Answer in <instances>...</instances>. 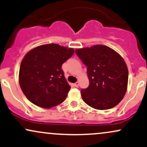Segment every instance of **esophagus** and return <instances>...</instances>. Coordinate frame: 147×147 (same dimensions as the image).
<instances>
[{
	"label": "esophagus",
	"mask_w": 147,
	"mask_h": 147,
	"mask_svg": "<svg viewBox=\"0 0 147 147\" xmlns=\"http://www.w3.org/2000/svg\"><path fill=\"white\" fill-rule=\"evenodd\" d=\"M74 87H78V86H79V82H76V83H74Z\"/></svg>",
	"instance_id": "esophagus-1"
}]
</instances>
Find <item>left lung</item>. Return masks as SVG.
<instances>
[{
	"instance_id": "1",
	"label": "left lung",
	"mask_w": 147,
	"mask_h": 147,
	"mask_svg": "<svg viewBox=\"0 0 147 147\" xmlns=\"http://www.w3.org/2000/svg\"><path fill=\"white\" fill-rule=\"evenodd\" d=\"M87 68L89 85L81 89L86 104L98 110L114 107L126 94L129 73L125 60L109 47L98 45L76 50Z\"/></svg>"
}]
</instances>
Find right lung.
Segmentation results:
<instances>
[{
	"mask_svg": "<svg viewBox=\"0 0 147 147\" xmlns=\"http://www.w3.org/2000/svg\"><path fill=\"white\" fill-rule=\"evenodd\" d=\"M74 53L72 48L47 44L37 47L25 55L19 70V84L31 102L49 109L65 100L71 87L62 65Z\"/></svg>",
	"mask_w": 147,
	"mask_h": 147,
	"instance_id": "1",
	"label": "right lung"
}]
</instances>
